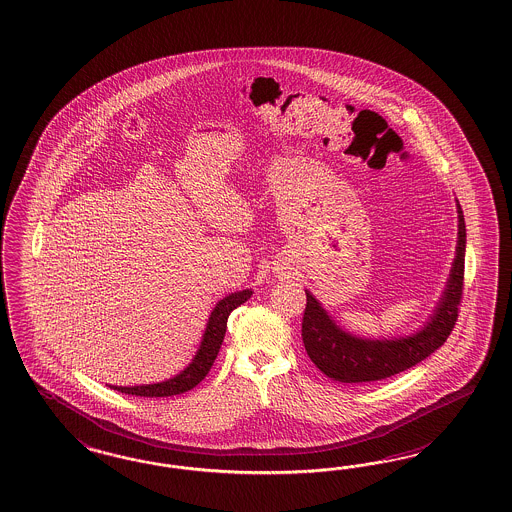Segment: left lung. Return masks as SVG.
<instances>
[{"instance_id":"8db88e82","label":"left lung","mask_w":512,"mask_h":512,"mask_svg":"<svg viewBox=\"0 0 512 512\" xmlns=\"http://www.w3.org/2000/svg\"><path fill=\"white\" fill-rule=\"evenodd\" d=\"M465 269V220L458 203V247L452 262L445 292L429 316L428 324L409 337L399 339H363L343 331L316 297L305 290L307 305L301 322L303 345L311 362L339 382H373L397 375L426 360L431 352L443 347L458 320L463 294Z\"/></svg>"}]
</instances>
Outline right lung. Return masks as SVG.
I'll return each mask as SVG.
<instances>
[{"label": "right lung", "instance_id": "obj_1", "mask_svg": "<svg viewBox=\"0 0 512 512\" xmlns=\"http://www.w3.org/2000/svg\"><path fill=\"white\" fill-rule=\"evenodd\" d=\"M250 296H252V290H243V292L230 294V296H226L216 303L213 313L209 316L207 328H205L201 345H199L194 360L173 379L156 382V384H143V386H111V388H115L122 394H128V396L139 397L179 396V394L192 390L194 386H198L199 382L207 377V373L211 371V367L215 363L218 350H220V345H222L224 335H226L228 316H230L231 311L237 309L239 305H243Z\"/></svg>", "mask_w": 512, "mask_h": 512}]
</instances>
